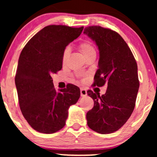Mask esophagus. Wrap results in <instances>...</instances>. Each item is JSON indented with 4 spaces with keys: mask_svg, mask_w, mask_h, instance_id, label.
<instances>
[{
    "mask_svg": "<svg viewBox=\"0 0 157 157\" xmlns=\"http://www.w3.org/2000/svg\"><path fill=\"white\" fill-rule=\"evenodd\" d=\"M87 95V91L85 89H81V96H86Z\"/></svg>",
    "mask_w": 157,
    "mask_h": 157,
    "instance_id": "34e87169",
    "label": "esophagus"
}]
</instances>
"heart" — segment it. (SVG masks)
<instances>
[{
  "instance_id": "obj_1",
  "label": "heart",
  "mask_w": 157,
  "mask_h": 157,
  "mask_svg": "<svg viewBox=\"0 0 157 157\" xmlns=\"http://www.w3.org/2000/svg\"><path fill=\"white\" fill-rule=\"evenodd\" d=\"M79 48L81 51V52L83 53V54L84 55L85 58H86L89 56L96 54V49L93 46V44H91L90 41L88 40H84V41L81 42L79 44ZM70 56V48L69 47H66L64 49L63 54H62V62L63 64H65L67 62L68 58Z\"/></svg>"
}]
</instances>
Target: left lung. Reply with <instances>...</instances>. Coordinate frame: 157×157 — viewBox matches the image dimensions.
<instances>
[{
    "instance_id": "left-lung-1",
    "label": "left lung",
    "mask_w": 157,
    "mask_h": 157,
    "mask_svg": "<svg viewBox=\"0 0 157 157\" xmlns=\"http://www.w3.org/2000/svg\"><path fill=\"white\" fill-rule=\"evenodd\" d=\"M83 33L95 41L99 51L93 85L107 84L102 96L87 91L94 102L86 113L87 124L99 134H111L123 126L134 109L139 88L137 63L127 44L116 31L93 25L85 28Z\"/></svg>"
}]
</instances>
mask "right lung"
<instances>
[{
  "label": "right lung",
  "instance_id": "right-lung-1",
  "mask_svg": "<svg viewBox=\"0 0 157 157\" xmlns=\"http://www.w3.org/2000/svg\"><path fill=\"white\" fill-rule=\"evenodd\" d=\"M83 27L46 26L34 35L21 51L15 83L23 116L33 129L53 134L65 126L68 109L78 101L80 89L68 84L56 91L52 76L62 68V54Z\"/></svg>",
  "mask_w": 157,
  "mask_h": 157
}]
</instances>
